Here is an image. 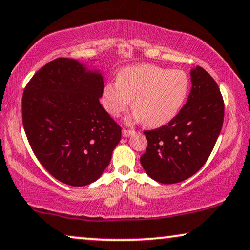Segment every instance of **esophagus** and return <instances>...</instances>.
Wrapping results in <instances>:
<instances>
[{"instance_id":"34e87169","label":"esophagus","mask_w":250,"mask_h":250,"mask_svg":"<svg viewBox=\"0 0 250 250\" xmlns=\"http://www.w3.org/2000/svg\"><path fill=\"white\" fill-rule=\"evenodd\" d=\"M134 131H133V129H126V128H124L123 129V136H124V138H128V136H131V135H133L134 134Z\"/></svg>"}]
</instances>
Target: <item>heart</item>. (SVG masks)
I'll use <instances>...</instances> for the list:
<instances>
[{"label": "heart", "instance_id": "b5f03b06", "mask_svg": "<svg viewBox=\"0 0 250 250\" xmlns=\"http://www.w3.org/2000/svg\"><path fill=\"white\" fill-rule=\"evenodd\" d=\"M188 92L189 78L183 71L136 64L122 69L117 82L105 85L102 105L116 117L127 110L133 100V121H143L148 127L155 128L166 125L179 114Z\"/></svg>", "mask_w": 250, "mask_h": 250}]
</instances>
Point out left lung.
Here are the masks:
<instances>
[{"label": "left lung", "instance_id": "obj_1", "mask_svg": "<svg viewBox=\"0 0 250 250\" xmlns=\"http://www.w3.org/2000/svg\"><path fill=\"white\" fill-rule=\"evenodd\" d=\"M187 104L167 125L145 131L148 140L140 158L157 182L179 183L196 174L213 151L223 126L224 101L214 78L204 68L191 70Z\"/></svg>", "mask_w": 250, "mask_h": 250}]
</instances>
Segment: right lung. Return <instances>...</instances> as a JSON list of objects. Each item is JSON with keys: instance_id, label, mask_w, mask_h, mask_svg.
Instances as JSON below:
<instances>
[{"instance_id": "obj_1", "label": "right lung", "mask_w": 250, "mask_h": 250, "mask_svg": "<svg viewBox=\"0 0 250 250\" xmlns=\"http://www.w3.org/2000/svg\"><path fill=\"white\" fill-rule=\"evenodd\" d=\"M104 77L69 58L43 66L22 94V124L44 168L68 186L97 181L122 128L100 104Z\"/></svg>"}]
</instances>
